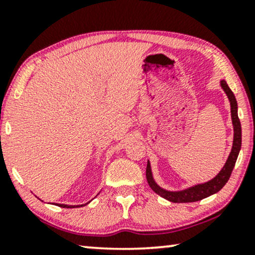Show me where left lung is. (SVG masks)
Masks as SVG:
<instances>
[{
    "mask_svg": "<svg viewBox=\"0 0 255 255\" xmlns=\"http://www.w3.org/2000/svg\"><path fill=\"white\" fill-rule=\"evenodd\" d=\"M221 87L224 89L228 99L230 101V106H231V117H232V124H233V145L231 153H230L228 160H226L224 167H223L221 172L216 175L214 179L208 181L205 183L196 184V186L187 188L184 190L180 191H169L166 189H162L155 183L154 179H153L151 165L149 161H147V167H146V179L149 187L152 190L160 196L166 198L173 203H189V202H197L203 200L205 197H209L210 195H214L218 193L223 187L228 182L233 168H235L237 158H238L239 151L242 148V125H240V121L238 117V104H237V100L235 95H233L232 90L230 89L224 80L221 81Z\"/></svg>",
    "mask_w": 255,
    "mask_h": 255,
    "instance_id": "left-lung-1",
    "label": "left lung"
}]
</instances>
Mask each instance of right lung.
Returning a JSON list of instances; mask_svg holds the SVG:
<instances>
[{"label":"right lung","instance_id":"obj_1","mask_svg":"<svg viewBox=\"0 0 255 255\" xmlns=\"http://www.w3.org/2000/svg\"><path fill=\"white\" fill-rule=\"evenodd\" d=\"M59 207L61 208H79V207H82V205H86V204H81V205H67V204H57Z\"/></svg>","mask_w":255,"mask_h":255}]
</instances>
